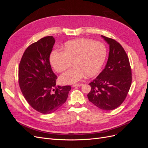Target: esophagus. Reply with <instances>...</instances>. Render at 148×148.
<instances>
[{
    "label": "esophagus",
    "mask_w": 148,
    "mask_h": 148,
    "mask_svg": "<svg viewBox=\"0 0 148 148\" xmlns=\"http://www.w3.org/2000/svg\"><path fill=\"white\" fill-rule=\"evenodd\" d=\"M83 85V84H73L72 85V87H80V86H82Z\"/></svg>",
    "instance_id": "esophagus-1"
}]
</instances>
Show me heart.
Instances as JSON below:
<instances>
[{"label":"heart","instance_id":"obj_1","mask_svg":"<svg viewBox=\"0 0 148 148\" xmlns=\"http://www.w3.org/2000/svg\"><path fill=\"white\" fill-rule=\"evenodd\" d=\"M107 55L106 46L100 42L89 39H78L67 42L64 51L54 50L49 60L53 70L62 72L73 64V68L60 75V81L66 84L79 82L85 75H96L104 63Z\"/></svg>","mask_w":148,"mask_h":148}]
</instances>
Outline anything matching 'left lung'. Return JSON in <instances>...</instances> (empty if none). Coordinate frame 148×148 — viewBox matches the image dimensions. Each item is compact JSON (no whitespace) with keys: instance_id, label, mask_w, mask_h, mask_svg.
Listing matches in <instances>:
<instances>
[{"instance_id":"left-lung-1","label":"left lung","mask_w":148,"mask_h":148,"mask_svg":"<svg viewBox=\"0 0 148 148\" xmlns=\"http://www.w3.org/2000/svg\"><path fill=\"white\" fill-rule=\"evenodd\" d=\"M109 45V57L104 69L89 84V101L99 109L111 110L122 104L132 84V70L128 57L115 40L101 35Z\"/></svg>"}]
</instances>
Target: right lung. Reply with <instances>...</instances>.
<instances>
[{
    "mask_svg": "<svg viewBox=\"0 0 148 148\" xmlns=\"http://www.w3.org/2000/svg\"><path fill=\"white\" fill-rule=\"evenodd\" d=\"M55 42L53 36H46L31 44L19 65L21 91L28 104L44 114L52 113L63 105L71 89L70 86H56L57 76L49 62Z\"/></svg>",
    "mask_w": 148,
    "mask_h": 148,
    "instance_id": "add662e5",
    "label": "right lung"
}]
</instances>
